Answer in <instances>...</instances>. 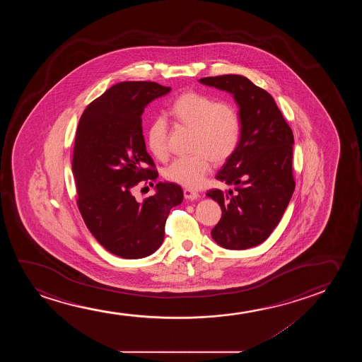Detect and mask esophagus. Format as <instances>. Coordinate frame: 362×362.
<instances>
[{"label":"esophagus","mask_w":362,"mask_h":362,"mask_svg":"<svg viewBox=\"0 0 362 362\" xmlns=\"http://www.w3.org/2000/svg\"><path fill=\"white\" fill-rule=\"evenodd\" d=\"M184 198L187 199V200H190V202L197 200V199H199L198 192L192 190V189H184Z\"/></svg>","instance_id":"obj_1"}]
</instances>
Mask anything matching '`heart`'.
<instances>
[{
    "label": "heart",
    "instance_id": "heart-1",
    "mask_svg": "<svg viewBox=\"0 0 362 362\" xmlns=\"http://www.w3.org/2000/svg\"><path fill=\"white\" fill-rule=\"evenodd\" d=\"M179 124L193 129L192 149L195 153L175 159L165 177L185 188H198L211 168V158L223 162L235 152L241 134V119L230 103H215L200 93H185L169 110ZM147 147L156 158L168 157V124L157 117L149 124Z\"/></svg>",
    "mask_w": 362,
    "mask_h": 362
}]
</instances>
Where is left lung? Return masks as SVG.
<instances>
[{
    "mask_svg": "<svg viewBox=\"0 0 362 362\" xmlns=\"http://www.w3.org/2000/svg\"><path fill=\"white\" fill-rule=\"evenodd\" d=\"M199 83L233 95L241 119L238 147L216 174L235 192L206 193L223 210L211 236L228 250L255 247L281 221L294 192L292 129L272 96L243 75L210 76Z\"/></svg>",
    "mask_w": 362,
    "mask_h": 362,
    "instance_id": "1",
    "label": "left lung"
}]
</instances>
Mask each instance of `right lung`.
<instances>
[{
  "instance_id": "add662e5",
  "label": "right lung",
  "mask_w": 362,
  "mask_h": 362,
  "mask_svg": "<svg viewBox=\"0 0 362 362\" xmlns=\"http://www.w3.org/2000/svg\"><path fill=\"white\" fill-rule=\"evenodd\" d=\"M170 88L153 81L111 86L80 117L73 152L78 206L86 226L105 250L129 259L147 257L164 240L170 209L183 202L178 184L159 182L154 194L137 202L132 190L158 173L147 153L142 115Z\"/></svg>"
}]
</instances>
